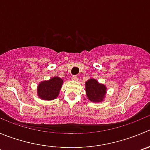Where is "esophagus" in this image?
Masks as SVG:
<instances>
[{
    "label": "esophagus",
    "mask_w": 150,
    "mask_h": 150,
    "mask_svg": "<svg viewBox=\"0 0 150 150\" xmlns=\"http://www.w3.org/2000/svg\"><path fill=\"white\" fill-rule=\"evenodd\" d=\"M71 79L74 81H78L79 80V78H78L77 76H71Z\"/></svg>",
    "instance_id": "1"
}]
</instances>
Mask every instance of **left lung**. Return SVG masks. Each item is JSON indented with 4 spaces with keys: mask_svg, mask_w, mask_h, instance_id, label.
Instances as JSON below:
<instances>
[{
    "mask_svg": "<svg viewBox=\"0 0 150 150\" xmlns=\"http://www.w3.org/2000/svg\"><path fill=\"white\" fill-rule=\"evenodd\" d=\"M85 92L88 100L94 103H99L105 100L107 87L94 78H91L85 82Z\"/></svg>",
    "mask_w": 150,
    "mask_h": 150,
    "instance_id": "obj_1",
    "label": "left lung"
}]
</instances>
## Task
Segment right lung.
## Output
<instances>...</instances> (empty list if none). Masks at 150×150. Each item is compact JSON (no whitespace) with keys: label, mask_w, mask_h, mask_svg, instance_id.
<instances>
[{"label":"right lung","mask_w":150,"mask_h":150,"mask_svg":"<svg viewBox=\"0 0 150 150\" xmlns=\"http://www.w3.org/2000/svg\"><path fill=\"white\" fill-rule=\"evenodd\" d=\"M63 84V80L59 76H54L48 80L40 82L37 88L38 96L42 100L51 101L57 99Z\"/></svg>","instance_id":"right-lung-1"}]
</instances>
